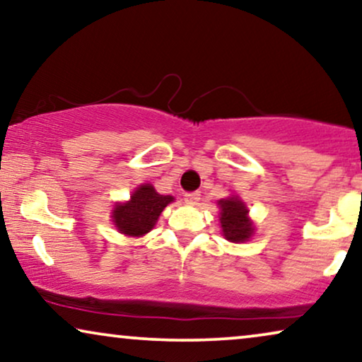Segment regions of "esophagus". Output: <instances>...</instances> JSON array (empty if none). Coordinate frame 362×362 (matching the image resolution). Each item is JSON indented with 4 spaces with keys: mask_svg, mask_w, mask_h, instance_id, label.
Segmentation results:
<instances>
[{
    "mask_svg": "<svg viewBox=\"0 0 362 362\" xmlns=\"http://www.w3.org/2000/svg\"><path fill=\"white\" fill-rule=\"evenodd\" d=\"M199 199H201V194H199V192H197V191H194V192H186V194H185L186 204L196 206L197 202H199Z\"/></svg>",
    "mask_w": 362,
    "mask_h": 362,
    "instance_id": "obj_1",
    "label": "esophagus"
}]
</instances>
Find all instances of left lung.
<instances>
[{
  "instance_id": "1",
  "label": "left lung",
  "mask_w": 362,
  "mask_h": 362,
  "mask_svg": "<svg viewBox=\"0 0 362 362\" xmlns=\"http://www.w3.org/2000/svg\"><path fill=\"white\" fill-rule=\"evenodd\" d=\"M219 206V221L222 227V234L229 242L240 244L247 242L254 235L255 227L249 217V209L245 202L240 201L237 196L227 197L217 202Z\"/></svg>"
}]
</instances>
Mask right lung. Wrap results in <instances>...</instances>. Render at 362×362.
Here are the masks:
<instances>
[{
  "instance_id": "1",
  "label": "right lung",
  "mask_w": 362,
  "mask_h": 362,
  "mask_svg": "<svg viewBox=\"0 0 362 362\" xmlns=\"http://www.w3.org/2000/svg\"><path fill=\"white\" fill-rule=\"evenodd\" d=\"M173 201L175 197L158 194L151 185H141L133 191L130 201L115 204L112 221L120 234L141 237L155 227L163 209Z\"/></svg>"
}]
</instances>
